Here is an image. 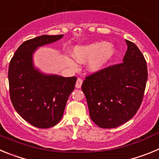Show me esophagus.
Masks as SVG:
<instances>
[{
	"instance_id": "34e87169",
	"label": "esophagus",
	"mask_w": 159,
	"mask_h": 159,
	"mask_svg": "<svg viewBox=\"0 0 159 159\" xmlns=\"http://www.w3.org/2000/svg\"><path fill=\"white\" fill-rule=\"evenodd\" d=\"M83 84V80L79 78L78 80H76V84H75V88H81V85Z\"/></svg>"
}]
</instances>
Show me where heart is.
<instances>
[{"label":"heart","instance_id":"obj_1","mask_svg":"<svg viewBox=\"0 0 159 159\" xmlns=\"http://www.w3.org/2000/svg\"><path fill=\"white\" fill-rule=\"evenodd\" d=\"M116 48L107 41H95L92 43L74 47L72 55L74 58L80 63L89 61L88 68L92 72L100 71L111 60L116 53ZM72 67H75V62L69 59Z\"/></svg>","mask_w":159,"mask_h":159}]
</instances>
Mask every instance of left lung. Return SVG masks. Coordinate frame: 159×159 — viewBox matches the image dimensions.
I'll use <instances>...</instances> for the list:
<instances>
[{"label":"left lung","mask_w":159,"mask_h":159,"mask_svg":"<svg viewBox=\"0 0 159 159\" xmlns=\"http://www.w3.org/2000/svg\"><path fill=\"white\" fill-rule=\"evenodd\" d=\"M123 63L109 66L86 77L82 91L90 117L101 128H116L130 120L143 101L147 66L134 43L126 40Z\"/></svg>","instance_id":"left-lung-1"}]
</instances>
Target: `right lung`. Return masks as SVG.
I'll list each match as a JSON object with an SVG mask.
<instances>
[{
	"label": "right lung",
	"mask_w": 159,
	"mask_h": 159,
	"mask_svg": "<svg viewBox=\"0 0 159 159\" xmlns=\"http://www.w3.org/2000/svg\"><path fill=\"white\" fill-rule=\"evenodd\" d=\"M64 35L37 36L16 49L8 67L9 95L15 110L38 128H49L60 122L77 78L46 75L34 67L32 56L39 47L53 43Z\"/></svg>",
	"instance_id": "right-lung-1"
}]
</instances>
